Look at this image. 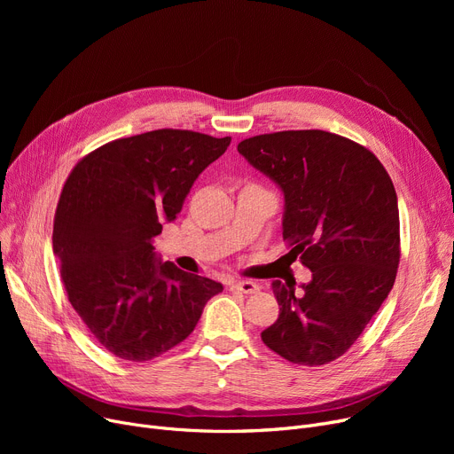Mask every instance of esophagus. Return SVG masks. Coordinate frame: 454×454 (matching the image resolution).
<instances>
[{"mask_svg": "<svg viewBox=\"0 0 454 454\" xmlns=\"http://www.w3.org/2000/svg\"><path fill=\"white\" fill-rule=\"evenodd\" d=\"M231 289L233 291H239L243 294H255L259 291V285L254 281H233L231 283Z\"/></svg>", "mask_w": 454, "mask_h": 454, "instance_id": "esophagus-1", "label": "esophagus"}]
</instances>
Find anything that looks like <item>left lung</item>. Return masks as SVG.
Returning <instances> with one entry per match:
<instances>
[{"mask_svg":"<svg viewBox=\"0 0 454 454\" xmlns=\"http://www.w3.org/2000/svg\"><path fill=\"white\" fill-rule=\"evenodd\" d=\"M239 151L285 195L283 241L313 272L303 293L274 281L278 320L265 346L301 366L344 355L394 287L399 209L387 169L361 143L325 130L243 139Z\"/></svg>","mask_w":454,"mask_h":454,"instance_id":"8db88e82","label":"left lung"}]
</instances>
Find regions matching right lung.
<instances>
[{"mask_svg":"<svg viewBox=\"0 0 454 454\" xmlns=\"http://www.w3.org/2000/svg\"><path fill=\"white\" fill-rule=\"evenodd\" d=\"M231 137L160 129L114 139L69 173L53 221V252L69 303L123 361L145 363L193 333L223 285L156 261L151 243L175 221L191 185Z\"/></svg>","mask_w":454,"mask_h":454,"instance_id":"right-lung-1","label":"right lung"}]
</instances>
